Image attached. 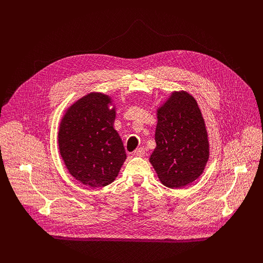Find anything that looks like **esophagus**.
<instances>
[{
    "label": "esophagus",
    "instance_id": "obj_1",
    "mask_svg": "<svg viewBox=\"0 0 263 263\" xmlns=\"http://www.w3.org/2000/svg\"><path fill=\"white\" fill-rule=\"evenodd\" d=\"M133 155L136 157H143L145 155V149L143 147H140L139 149H136L135 151H133Z\"/></svg>",
    "mask_w": 263,
    "mask_h": 263
}]
</instances>
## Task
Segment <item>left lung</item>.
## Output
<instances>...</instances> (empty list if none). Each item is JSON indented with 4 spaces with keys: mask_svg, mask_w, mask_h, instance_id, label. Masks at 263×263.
<instances>
[{
    "mask_svg": "<svg viewBox=\"0 0 263 263\" xmlns=\"http://www.w3.org/2000/svg\"><path fill=\"white\" fill-rule=\"evenodd\" d=\"M157 147L150 156L160 181L183 187L202 174L209 159V141L196 100L186 91H174L157 110Z\"/></svg>",
    "mask_w": 263,
    "mask_h": 263,
    "instance_id": "1",
    "label": "left lung"
}]
</instances>
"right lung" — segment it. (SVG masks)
I'll use <instances>...</instances> for the list:
<instances>
[{"instance_id": "1", "label": "right lung", "mask_w": 263, "mask_h": 263, "mask_svg": "<svg viewBox=\"0 0 263 263\" xmlns=\"http://www.w3.org/2000/svg\"><path fill=\"white\" fill-rule=\"evenodd\" d=\"M107 95L90 92L67 109L59 131L60 153L68 172L90 187L112 183L127 159L114 129L115 107Z\"/></svg>"}]
</instances>
